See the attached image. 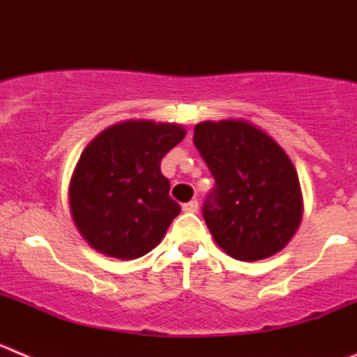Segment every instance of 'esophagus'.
<instances>
[{
    "label": "esophagus",
    "instance_id": "34e87169",
    "mask_svg": "<svg viewBox=\"0 0 357 357\" xmlns=\"http://www.w3.org/2000/svg\"><path fill=\"white\" fill-rule=\"evenodd\" d=\"M182 211H184V213H197L198 200H191V202H188V204H184V206H182Z\"/></svg>",
    "mask_w": 357,
    "mask_h": 357
}]
</instances>
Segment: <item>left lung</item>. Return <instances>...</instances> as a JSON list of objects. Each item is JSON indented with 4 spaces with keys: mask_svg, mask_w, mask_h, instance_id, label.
I'll return each instance as SVG.
<instances>
[{
    "mask_svg": "<svg viewBox=\"0 0 357 357\" xmlns=\"http://www.w3.org/2000/svg\"><path fill=\"white\" fill-rule=\"evenodd\" d=\"M193 141L216 182L204 204V220L218 247L239 261L282 250L304 213L288 153L245 119L198 123Z\"/></svg>",
    "mask_w": 357,
    "mask_h": 357,
    "instance_id": "left-lung-1",
    "label": "left lung"
}]
</instances>
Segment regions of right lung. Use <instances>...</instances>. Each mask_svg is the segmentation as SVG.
I'll return each mask as SVG.
<instances>
[{
  "mask_svg": "<svg viewBox=\"0 0 357 357\" xmlns=\"http://www.w3.org/2000/svg\"><path fill=\"white\" fill-rule=\"evenodd\" d=\"M184 137L178 123L128 119L85 146L69 182V211L91 248L128 261L162 241L181 206L160 160Z\"/></svg>",
  "mask_w": 357,
  "mask_h": 357,
  "instance_id": "add662e5",
  "label": "right lung"
}]
</instances>
